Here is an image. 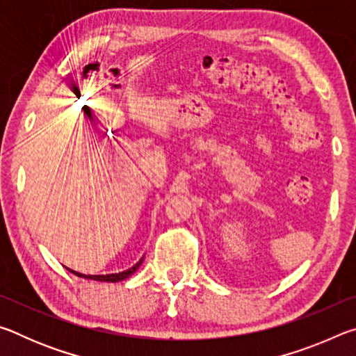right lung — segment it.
<instances>
[{
	"label": "right lung",
	"mask_w": 356,
	"mask_h": 356,
	"mask_svg": "<svg viewBox=\"0 0 356 356\" xmlns=\"http://www.w3.org/2000/svg\"><path fill=\"white\" fill-rule=\"evenodd\" d=\"M143 264V259L138 264H135L134 267L125 270V272H120V273H113V275H81L78 272H74V270H70L72 273L80 276V278H84V280H94V281H106V282H118V281H122V280H127L130 275H134L136 272V268L140 267V265Z\"/></svg>",
	"instance_id": "right-lung-1"
}]
</instances>
